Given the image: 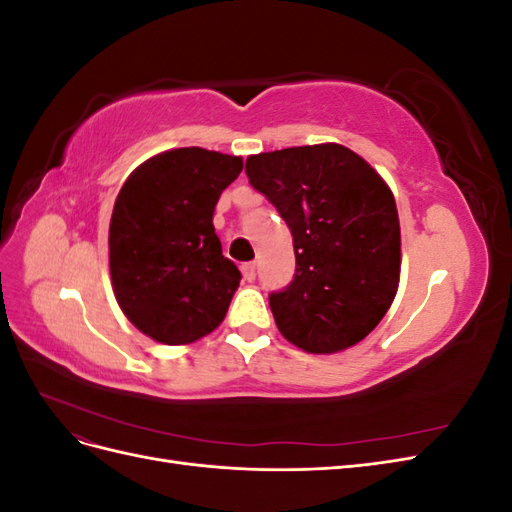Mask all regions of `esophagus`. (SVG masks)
<instances>
[{
  "label": "esophagus",
  "instance_id": "1",
  "mask_svg": "<svg viewBox=\"0 0 512 512\" xmlns=\"http://www.w3.org/2000/svg\"><path fill=\"white\" fill-rule=\"evenodd\" d=\"M241 275H243V280L254 282L256 280V265H254V262H245V265H241Z\"/></svg>",
  "mask_w": 512,
  "mask_h": 512
}]
</instances>
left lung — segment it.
I'll return each instance as SVG.
<instances>
[{
    "instance_id": "left-lung-1",
    "label": "left lung",
    "mask_w": 512,
    "mask_h": 512,
    "mask_svg": "<svg viewBox=\"0 0 512 512\" xmlns=\"http://www.w3.org/2000/svg\"><path fill=\"white\" fill-rule=\"evenodd\" d=\"M292 232L297 271L269 297L277 329L309 354L359 344L389 312L401 271L395 196L359 153L337 143L258 153L245 162Z\"/></svg>"
}]
</instances>
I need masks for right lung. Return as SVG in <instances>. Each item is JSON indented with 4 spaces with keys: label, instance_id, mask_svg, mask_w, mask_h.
<instances>
[{
    "label": "right lung",
    "instance_id": "right-lung-1",
    "mask_svg": "<svg viewBox=\"0 0 512 512\" xmlns=\"http://www.w3.org/2000/svg\"><path fill=\"white\" fill-rule=\"evenodd\" d=\"M243 158L200 147L158 153L117 194L108 267L121 312L147 337L185 346L218 329L241 273L213 228Z\"/></svg>",
    "mask_w": 512,
    "mask_h": 512
}]
</instances>
